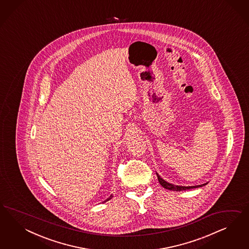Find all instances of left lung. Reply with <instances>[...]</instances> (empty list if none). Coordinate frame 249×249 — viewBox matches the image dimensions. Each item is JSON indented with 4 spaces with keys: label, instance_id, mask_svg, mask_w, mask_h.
Here are the masks:
<instances>
[{
    "label": "left lung",
    "instance_id": "obj_1",
    "mask_svg": "<svg viewBox=\"0 0 249 249\" xmlns=\"http://www.w3.org/2000/svg\"><path fill=\"white\" fill-rule=\"evenodd\" d=\"M157 177H158L159 182L160 184L167 190H171V191H176V192H181V191H185V190H190V189L198 188V187H203L204 185H206L208 182L203 183L201 185H195V186H181V185H174L173 183H170L168 181H164L157 173Z\"/></svg>",
    "mask_w": 249,
    "mask_h": 249
}]
</instances>
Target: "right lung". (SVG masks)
<instances>
[{
    "instance_id": "add662e5",
    "label": "right lung",
    "mask_w": 249,
    "mask_h": 249,
    "mask_svg": "<svg viewBox=\"0 0 249 249\" xmlns=\"http://www.w3.org/2000/svg\"><path fill=\"white\" fill-rule=\"evenodd\" d=\"M112 197H113V196H112V195H111V196H109V197H108V198H107V199H106L105 201H104V202H103V203H106V202H107V201H109V200H110V199H111V198H112Z\"/></svg>"
}]
</instances>
